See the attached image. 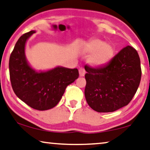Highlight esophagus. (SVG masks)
<instances>
[{"label":"esophagus","mask_w":150,"mask_h":150,"mask_svg":"<svg viewBox=\"0 0 150 150\" xmlns=\"http://www.w3.org/2000/svg\"><path fill=\"white\" fill-rule=\"evenodd\" d=\"M79 73L80 77H83V76L85 75V74H86V71H85L84 68H83V67L79 68Z\"/></svg>","instance_id":"1"}]
</instances>
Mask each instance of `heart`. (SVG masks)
I'll use <instances>...</instances> for the list:
<instances>
[{"label":"heart","mask_w":150,"mask_h":150,"mask_svg":"<svg viewBox=\"0 0 150 150\" xmlns=\"http://www.w3.org/2000/svg\"><path fill=\"white\" fill-rule=\"evenodd\" d=\"M86 52L92 53L89 58V63L93 66L100 67L108 63L112 59L115 54V48L110 44L95 39L88 44Z\"/></svg>","instance_id":"1"}]
</instances>
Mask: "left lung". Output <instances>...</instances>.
<instances>
[{
	"label": "left lung",
	"mask_w": 150,
	"mask_h": 150,
	"mask_svg": "<svg viewBox=\"0 0 150 150\" xmlns=\"http://www.w3.org/2000/svg\"><path fill=\"white\" fill-rule=\"evenodd\" d=\"M85 96L98 112H110L127 106L133 99L142 77L137 50L127 46L107 64L91 67L86 64Z\"/></svg>",
	"instance_id": "1"
}]
</instances>
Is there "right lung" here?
Here are the masks:
<instances>
[{
    "label": "right lung",
    "instance_id": "obj_1",
    "mask_svg": "<svg viewBox=\"0 0 150 150\" xmlns=\"http://www.w3.org/2000/svg\"><path fill=\"white\" fill-rule=\"evenodd\" d=\"M30 31L19 38L9 59L11 86L17 96L38 110L52 108L59 103L69 85L79 77L77 69L57 67L47 72L36 73L29 66L25 45Z\"/></svg>",
    "mask_w": 150,
    "mask_h": 150
}]
</instances>
